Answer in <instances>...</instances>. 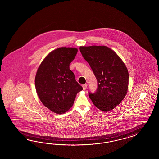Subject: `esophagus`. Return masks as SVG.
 Listing matches in <instances>:
<instances>
[{"instance_id": "1", "label": "esophagus", "mask_w": 159, "mask_h": 159, "mask_svg": "<svg viewBox=\"0 0 159 159\" xmlns=\"http://www.w3.org/2000/svg\"><path fill=\"white\" fill-rule=\"evenodd\" d=\"M82 87H83V90H86L87 89V84H84L82 85Z\"/></svg>"}]
</instances>
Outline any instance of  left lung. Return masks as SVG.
<instances>
[{
	"label": "left lung",
	"instance_id": "obj_1",
	"mask_svg": "<svg viewBox=\"0 0 159 159\" xmlns=\"http://www.w3.org/2000/svg\"><path fill=\"white\" fill-rule=\"evenodd\" d=\"M83 57L90 65L97 81V89L89 96L101 111L114 109L124 98L128 91L129 74L118 55L106 46L80 47Z\"/></svg>",
	"mask_w": 159,
	"mask_h": 159
}]
</instances>
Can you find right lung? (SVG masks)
Listing matches in <instances>:
<instances>
[{"mask_svg": "<svg viewBox=\"0 0 159 159\" xmlns=\"http://www.w3.org/2000/svg\"><path fill=\"white\" fill-rule=\"evenodd\" d=\"M77 52V48L56 49L43 59L36 73L35 86L39 98L56 114L68 111L77 93L83 90L69 68Z\"/></svg>", "mask_w": 159, "mask_h": 159, "instance_id": "right-lung-1", "label": "right lung"}]
</instances>
